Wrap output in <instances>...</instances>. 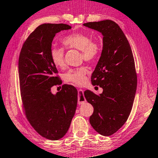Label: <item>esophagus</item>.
<instances>
[{"instance_id": "esophagus-1", "label": "esophagus", "mask_w": 158, "mask_h": 158, "mask_svg": "<svg viewBox=\"0 0 158 158\" xmlns=\"http://www.w3.org/2000/svg\"><path fill=\"white\" fill-rule=\"evenodd\" d=\"M79 98H78V104L79 105H81V104L84 103L86 102V100L84 95V90L83 89H79Z\"/></svg>"}]
</instances>
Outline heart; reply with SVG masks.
Wrapping results in <instances>:
<instances>
[{
  "label": "heart",
  "instance_id": "obj_1",
  "mask_svg": "<svg viewBox=\"0 0 158 158\" xmlns=\"http://www.w3.org/2000/svg\"><path fill=\"white\" fill-rule=\"evenodd\" d=\"M63 44L66 47L74 48L81 52V58L86 61H93L98 58L100 52V47L98 42L92 40L89 35L76 33L69 35L63 40ZM50 56L53 63L58 67L65 66V52L63 48L53 47L50 51ZM87 68L84 66L71 69L65 74L66 81L77 85L85 81Z\"/></svg>",
  "mask_w": 158,
  "mask_h": 158
}]
</instances>
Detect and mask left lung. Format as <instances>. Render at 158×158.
I'll return each mask as SVG.
<instances>
[{
  "instance_id": "1",
  "label": "left lung",
  "mask_w": 158,
  "mask_h": 158,
  "mask_svg": "<svg viewBox=\"0 0 158 158\" xmlns=\"http://www.w3.org/2000/svg\"><path fill=\"white\" fill-rule=\"evenodd\" d=\"M102 33V50L91 77L93 85L102 88L99 95L84 91L94 108L89 121L96 132L110 136L118 130L130 116L137 85L132 49L119 26L111 20L84 23Z\"/></svg>"
}]
</instances>
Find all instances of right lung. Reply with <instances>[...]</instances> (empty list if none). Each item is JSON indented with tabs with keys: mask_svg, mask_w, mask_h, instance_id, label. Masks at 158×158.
Here are the masks:
<instances>
[{
	"mask_svg": "<svg viewBox=\"0 0 158 158\" xmlns=\"http://www.w3.org/2000/svg\"><path fill=\"white\" fill-rule=\"evenodd\" d=\"M72 27L64 23H44L28 37L19 58L21 99L26 118L42 137L58 140L68 132L75 114L78 91L63 85L55 94L53 85L59 84L58 70L50 56L56 34Z\"/></svg>",
	"mask_w": 158,
	"mask_h": 158,
	"instance_id": "right-lung-1",
	"label": "right lung"
}]
</instances>
